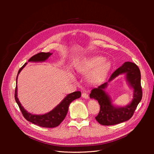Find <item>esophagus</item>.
<instances>
[{
  "label": "esophagus",
  "mask_w": 154,
  "mask_h": 154,
  "mask_svg": "<svg viewBox=\"0 0 154 154\" xmlns=\"http://www.w3.org/2000/svg\"><path fill=\"white\" fill-rule=\"evenodd\" d=\"M82 97L84 99H88V95L87 94V93L86 92H84L82 94Z\"/></svg>",
  "instance_id": "obj_1"
}]
</instances>
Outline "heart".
Listing matches in <instances>:
<instances>
[{"label": "heart", "mask_w": 154, "mask_h": 154, "mask_svg": "<svg viewBox=\"0 0 154 154\" xmlns=\"http://www.w3.org/2000/svg\"><path fill=\"white\" fill-rule=\"evenodd\" d=\"M110 67V61L104 60L100 56L84 59L77 62L75 65L77 72L83 75H86L93 70L88 75L90 81L92 83L98 82L102 80L107 75Z\"/></svg>", "instance_id": "1"}]
</instances>
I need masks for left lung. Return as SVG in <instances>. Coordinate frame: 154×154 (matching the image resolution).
I'll return each mask as SVG.
<instances>
[{"label":"left lung","instance_id":"1","mask_svg":"<svg viewBox=\"0 0 154 154\" xmlns=\"http://www.w3.org/2000/svg\"><path fill=\"white\" fill-rule=\"evenodd\" d=\"M123 73L126 74L127 81L134 89V96L133 100L128 105L119 108L112 106L109 97L104 90L106 88L108 82ZM89 95L91 99L97 100L100 106L99 114L95 117L96 120L100 124L112 125L125 122L132 117L142 97L141 75L139 67L134 63L125 62L112 73L107 82L93 88Z\"/></svg>","mask_w":154,"mask_h":154}]
</instances>
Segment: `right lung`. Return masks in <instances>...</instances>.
I'll return each mask as SVG.
<instances>
[{"label": "right lung", "mask_w": 154, "mask_h": 154, "mask_svg": "<svg viewBox=\"0 0 154 154\" xmlns=\"http://www.w3.org/2000/svg\"><path fill=\"white\" fill-rule=\"evenodd\" d=\"M52 54L50 52H40L34 55V56H32L29 60V62H44ZM27 63H26L19 69L17 78H16V82L17 80L19 74L23 69V68L26 66ZM80 96H81V92L80 91H77L69 94L62 100V101L59 105H57L53 110H52L49 112H48L44 115H35L30 114V113L28 112L26 110L24 109L17 98V85L15 87V99L16 102L18 104L24 118L32 124L45 128H54L59 125L67 114L70 103L73 100L80 98Z\"/></svg>", "instance_id": "right-lung-1"}]
</instances>
